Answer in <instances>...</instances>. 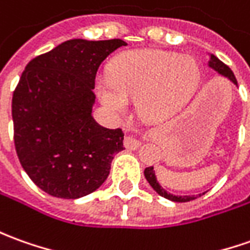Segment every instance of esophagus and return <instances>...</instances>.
<instances>
[{
  "label": "esophagus",
  "mask_w": 250,
  "mask_h": 250,
  "mask_svg": "<svg viewBox=\"0 0 250 250\" xmlns=\"http://www.w3.org/2000/svg\"><path fill=\"white\" fill-rule=\"evenodd\" d=\"M141 141L137 138H134V137H125V146L127 149H131V150H137L139 146H141Z\"/></svg>",
  "instance_id": "obj_1"
}]
</instances>
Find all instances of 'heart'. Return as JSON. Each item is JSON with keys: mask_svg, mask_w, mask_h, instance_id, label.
Segmentation results:
<instances>
[{"mask_svg": "<svg viewBox=\"0 0 250 250\" xmlns=\"http://www.w3.org/2000/svg\"><path fill=\"white\" fill-rule=\"evenodd\" d=\"M200 79L201 69L188 54L137 49L119 54L111 62L109 76H97L96 93L113 113H125L135 98L141 118L161 122L189 103Z\"/></svg>", "mask_w": 250, "mask_h": 250, "instance_id": "b5f03b06", "label": "heart"}]
</instances>
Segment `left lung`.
<instances>
[{"instance_id": "obj_1", "label": "left lung", "mask_w": 250, "mask_h": 250, "mask_svg": "<svg viewBox=\"0 0 250 250\" xmlns=\"http://www.w3.org/2000/svg\"><path fill=\"white\" fill-rule=\"evenodd\" d=\"M208 67H210L212 69H215L216 72H218L219 75L225 76L227 79H230L235 86H238V83H237V79H235V76L232 74V71L230 68L226 65L225 62H222V61L219 60L216 56H213V54H209V61H208ZM144 174H145V178H146V181L149 182V185L153 188V190L157 193V194H160L161 197H164V198H167V200H171V201H175V203H188V201H191V200H194L197 198L196 196H175V194H171V193H168L167 190L163 189L161 188V185L157 181V178H156V174H154V169L153 167H147L145 168V171H144ZM204 194V193H203ZM198 196H201V194H198Z\"/></svg>"}]
</instances>
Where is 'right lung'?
<instances>
[{
  "label": "right lung",
  "mask_w": 250,
  "mask_h": 250,
  "mask_svg": "<svg viewBox=\"0 0 250 250\" xmlns=\"http://www.w3.org/2000/svg\"><path fill=\"white\" fill-rule=\"evenodd\" d=\"M125 41L69 40L32 59L12 98L15 146L32 182L75 200L96 191L122 152L125 134L93 118L97 69Z\"/></svg>",
  "instance_id": "1"
}]
</instances>
